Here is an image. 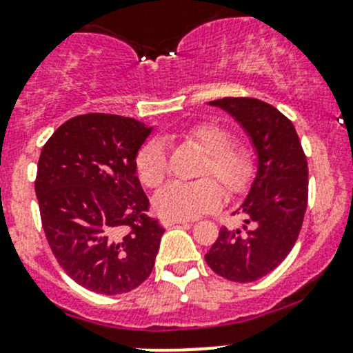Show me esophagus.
<instances>
[{"label": "esophagus", "mask_w": 353, "mask_h": 353, "mask_svg": "<svg viewBox=\"0 0 353 353\" xmlns=\"http://www.w3.org/2000/svg\"><path fill=\"white\" fill-rule=\"evenodd\" d=\"M162 224L165 225V228H170V225L176 224H190V221H186V219H163Z\"/></svg>", "instance_id": "obj_1"}]
</instances>
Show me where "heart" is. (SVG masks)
Returning a JSON list of instances; mask_svg holds the SVG:
<instances>
[{
  "instance_id": "1",
  "label": "heart",
  "mask_w": 353,
  "mask_h": 353,
  "mask_svg": "<svg viewBox=\"0 0 353 353\" xmlns=\"http://www.w3.org/2000/svg\"><path fill=\"white\" fill-rule=\"evenodd\" d=\"M181 138L200 146L207 159L201 162L198 176H215L229 193H238L250 183L253 163L243 146L231 145V132L215 122H201L183 131ZM136 170L141 183L155 188L169 172L167 150L162 139H152L136 155ZM222 188L212 177L194 183H169L153 198L155 210L165 219H193L217 207Z\"/></svg>"
}]
</instances>
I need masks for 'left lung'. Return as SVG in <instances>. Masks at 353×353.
<instances>
[{
  "label": "left lung",
  "instance_id": "obj_1",
  "mask_svg": "<svg viewBox=\"0 0 353 353\" xmlns=\"http://www.w3.org/2000/svg\"><path fill=\"white\" fill-rule=\"evenodd\" d=\"M210 105L231 114L248 132L259 169L234 212L245 217V225L221 228L205 260L229 281L252 283L274 271L299 238L309 200L307 157L295 125L272 105L255 98H222Z\"/></svg>",
  "mask_w": 353,
  "mask_h": 353
}]
</instances>
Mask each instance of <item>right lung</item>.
<instances>
[{"label": "right lung", "mask_w": 353, "mask_h": 353, "mask_svg": "<svg viewBox=\"0 0 353 353\" xmlns=\"http://www.w3.org/2000/svg\"><path fill=\"white\" fill-rule=\"evenodd\" d=\"M152 132L143 122L85 114L44 143L36 194L41 224L60 268L101 295L138 288L153 271L165 229L150 217L136 155Z\"/></svg>", "instance_id": "right-lung-1"}]
</instances>
